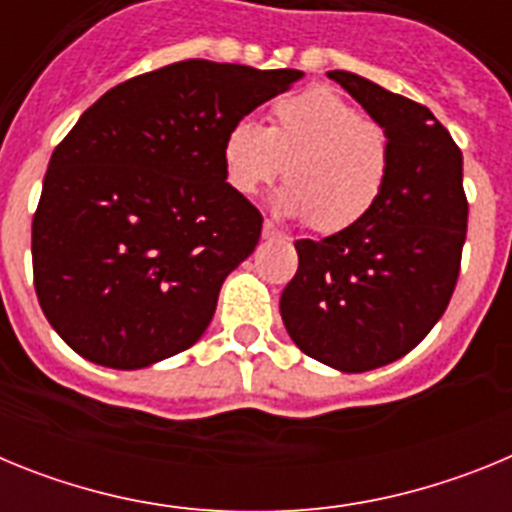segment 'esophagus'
Listing matches in <instances>:
<instances>
[{
  "label": "esophagus",
  "instance_id": "34e87169",
  "mask_svg": "<svg viewBox=\"0 0 512 512\" xmlns=\"http://www.w3.org/2000/svg\"><path fill=\"white\" fill-rule=\"evenodd\" d=\"M261 235H264V238H279V235H282V230H279L277 225L271 223V220H264V228H261Z\"/></svg>",
  "mask_w": 512,
  "mask_h": 512
}]
</instances>
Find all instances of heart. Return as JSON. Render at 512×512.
<instances>
[{
  "label": "heart",
  "instance_id": "b5f03b06",
  "mask_svg": "<svg viewBox=\"0 0 512 512\" xmlns=\"http://www.w3.org/2000/svg\"><path fill=\"white\" fill-rule=\"evenodd\" d=\"M390 158L382 125L328 87L274 102L269 128L235 122L223 143L225 176L235 192L251 197L284 171L279 207L305 217L318 233H341L374 210Z\"/></svg>",
  "mask_w": 512,
  "mask_h": 512
}]
</instances>
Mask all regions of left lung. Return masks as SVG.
<instances>
[{
	"label": "left lung",
	"mask_w": 512,
	"mask_h": 512,
	"mask_svg": "<svg viewBox=\"0 0 512 512\" xmlns=\"http://www.w3.org/2000/svg\"><path fill=\"white\" fill-rule=\"evenodd\" d=\"M390 138L374 210L323 241H295L279 310L302 354L369 372L413 351L438 323L461 269L469 202L461 151L433 112L351 71H328Z\"/></svg>",
	"instance_id": "obj_1"
}]
</instances>
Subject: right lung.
Listing matches in <instances>:
<instances>
[{
  "instance_id": "obj_1",
  "label": "right lung",
  "mask_w": 512,
  "mask_h": 512,
  "mask_svg": "<svg viewBox=\"0 0 512 512\" xmlns=\"http://www.w3.org/2000/svg\"><path fill=\"white\" fill-rule=\"evenodd\" d=\"M300 76L169 63L102 94L58 143L33 217V279L76 354L143 369L200 341L264 223L225 182V135Z\"/></svg>"
}]
</instances>
